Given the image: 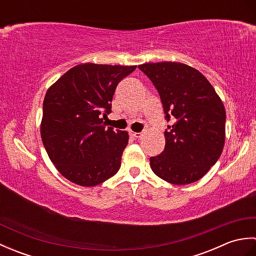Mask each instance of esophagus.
<instances>
[{
  "label": "esophagus",
  "mask_w": 256,
  "mask_h": 256,
  "mask_svg": "<svg viewBox=\"0 0 256 256\" xmlns=\"http://www.w3.org/2000/svg\"><path fill=\"white\" fill-rule=\"evenodd\" d=\"M130 135H131V138H140L142 136V133H138V132H130Z\"/></svg>",
  "instance_id": "1"
}]
</instances>
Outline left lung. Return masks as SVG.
Listing matches in <instances>:
<instances>
[{"mask_svg":"<svg viewBox=\"0 0 256 256\" xmlns=\"http://www.w3.org/2000/svg\"><path fill=\"white\" fill-rule=\"evenodd\" d=\"M160 96L167 122L165 148L150 157L157 176L174 184L199 180L222 153L226 140V108L204 76L182 62L143 64Z\"/></svg>","mask_w":256,"mask_h":256,"instance_id":"1","label":"left lung"}]
</instances>
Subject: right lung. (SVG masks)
I'll list each match as a JSON object with an SVG mask.
<instances>
[{"instance_id": "obj_1", "label": "right lung", "mask_w": 256, "mask_h": 256, "mask_svg": "<svg viewBox=\"0 0 256 256\" xmlns=\"http://www.w3.org/2000/svg\"><path fill=\"white\" fill-rule=\"evenodd\" d=\"M135 68L81 64L47 90L40 124L42 144L68 180L94 187L120 170L128 134L106 128L103 118L111 113L118 82Z\"/></svg>"}]
</instances>
